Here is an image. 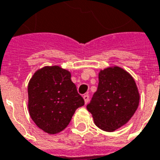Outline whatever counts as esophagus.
Segmentation results:
<instances>
[{
    "label": "esophagus",
    "instance_id": "34e87169",
    "mask_svg": "<svg viewBox=\"0 0 160 160\" xmlns=\"http://www.w3.org/2000/svg\"><path fill=\"white\" fill-rule=\"evenodd\" d=\"M83 99H84L85 103L87 104V103L89 102V95H88V94H85L84 96H83Z\"/></svg>",
    "mask_w": 160,
    "mask_h": 160
}]
</instances>
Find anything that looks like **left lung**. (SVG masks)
Wrapping results in <instances>:
<instances>
[{
  "mask_svg": "<svg viewBox=\"0 0 160 160\" xmlns=\"http://www.w3.org/2000/svg\"><path fill=\"white\" fill-rule=\"evenodd\" d=\"M139 104L134 79L121 67H108L99 72L97 91L87 108L101 130L112 132L127 123Z\"/></svg>",
  "mask_w": 160,
  "mask_h": 160,
  "instance_id": "obj_1",
  "label": "left lung"
}]
</instances>
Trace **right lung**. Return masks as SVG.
Wrapping results in <instances>:
<instances>
[{
    "label": "right lung",
    "instance_id": "add662e5",
    "mask_svg": "<svg viewBox=\"0 0 160 160\" xmlns=\"http://www.w3.org/2000/svg\"><path fill=\"white\" fill-rule=\"evenodd\" d=\"M29 113L37 126L48 134L65 130L75 110L84 105L71 80V72L58 66H44L28 85Z\"/></svg>",
    "mask_w": 160,
    "mask_h": 160
}]
</instances>
